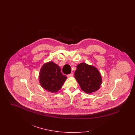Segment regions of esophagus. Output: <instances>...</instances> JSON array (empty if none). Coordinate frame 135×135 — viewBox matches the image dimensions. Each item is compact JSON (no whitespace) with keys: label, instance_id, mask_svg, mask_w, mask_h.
I'll list each match as a JSON object with an SVG mask.
<instances>
[{"label":"esophagus","instance_id":"1","mask_svg":"<svg viewBox=\"0 0 135 135\" xmlns=\"http://www.w3.org/2000/svg\"><path fill=\"white\" fill-rule=\"evenodd\" d=\"M73 73H71V74H68V75H67V77H73Z\"/></svg>","mask_w":135,"mask_h":135}]
</instances>
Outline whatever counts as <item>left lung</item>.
<instances>
[{
	"label": "left lung",
	"mask_w": 135,
	"mask_h": 135,
	"mask_svg": "<svg viewBox=\"0 0 135 135\" xmlns=\"http://www.w3.org/2000/svg\"><path fill=\"white\" fill-rule=\"evenodd\" d=\"M74 77L81 89L87 94L96 91L102 83L101 73L97 68L85 63L77 65Z\"/></svg>",
	"instance_id": "8db88e82"
}]
</instances>
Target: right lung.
Instances as JSON below:
<instances>
[{
	"instance_id": "add662e5",
	"label": "right lung",
	"mask_w": 135,
	"mask_h": 135,
	"mask_svg": "<svg viewBox=\"0 0 135 135\" xmlns=\"http://www.w3.org/2000/svg\"><path fill=\"white\" fill-rule=\"evenodd\" d=\"M67 79L62 74L60 67L50 61L41 67L39 79L41 86L51 93H56L61 89Z\"/></svg>"
}]
</instances>
